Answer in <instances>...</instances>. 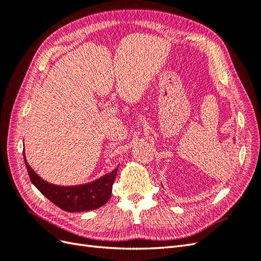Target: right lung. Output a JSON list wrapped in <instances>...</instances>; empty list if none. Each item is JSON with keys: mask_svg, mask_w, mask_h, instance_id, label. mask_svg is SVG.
Masks as SVG:
<instances>
[{"mask_svg": "<svg viewBox=\"0 0 261 261\" xmlns=\"http://www.w3.org/2000/svg\"><path fill=\"white\" fill-rule=\"evenodd\" d=\"M28 175L40 193L59 208L67 212H81L98 209L108 202L111 197L112 185L115 180L117 169L109 174L88 184L77 186H58L42 179L29 167L23 151Z\"/></svg>", "mask_w": 261, "mask_h": 261, "instance_id": "obj_1", "label": "right lung"}]
</instances>
